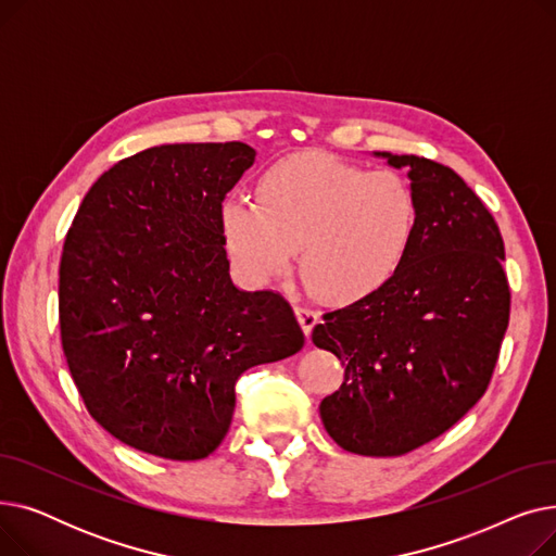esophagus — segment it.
Masks as SVG:
<instances>
[{
    "mask_svg": "<svg viewBox=\"0 0 556 556\" xmlns=\"http://www.w3.org/2000/svg\"><path fill=\"white\" fill-rule=\"evenodd\" d=\"M295 315H298V323H300L304 336L311 338L313 327L319 323V313L313 311V308H308V306H298V308H295Z\"/></svg>",
    "mask_w": 556,
    "mask_h": 556,
    "instance_id": "34e87169",
    "label": "esophagus"
}]
</instances>
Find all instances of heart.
Segmentation results:
<instances>
[{"mask_svg": "<svg viewBox=\"0 0 556 556\" xmlns=\"http://www.w3.org/2000/svg\"><path fill=\"white\" fill-rule=\"evenodd\" d=\"M220 227L231 266L248 283L281 277L300 248L302 275L317 293L352 304L403 266L417 237L419 198L396 170L302 153L261 175L256 200L227 198Z\"/></svg>", "mask_w": 556, "mask_h": 556, "instance_id": "b5f03b06", "label": "heart"}]
</instances>
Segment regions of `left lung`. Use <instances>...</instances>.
Segmentation results:
<instances>
[{"label": "left lung", "mask_w": 556, "mask_h": 556, "mask_svg": "<svg viewBox=\"0 0 556 556\" xmlns=\"http://www.w3.org/2000/svg\"><path fill=\"white\" fill-rule=\"evenodd\" d=\"M374 155L407 170L417 237L381 290L323 315L313 344L344 365L340 390L319 403L331 440L394 457L446 432L486 392L509 325V283L501 229L453 168Z\"/></svg>", "instance_id": "8db88e82"}]
</instances>
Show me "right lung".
I'll use <instances>...</instances> for the list:
<instances>
[{"label":"right lung","instance_id":"right-lung-1","mask_svg":"<svg viewBox=\"0 0 556 556\" xmlns=\"http://www.w3.org/2000/svg\"><path fill=\"white\" fill-rule=\"evenodd\" d=\"M254 157L243 141L153 146L105 170L67 231L63 352L94 421L137 451L207 457L239 376L304 346L281 295L229 277L220 207Z\"/></svg>","mask_w":556,"mask_h":556}]
</instances>
